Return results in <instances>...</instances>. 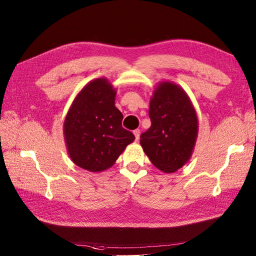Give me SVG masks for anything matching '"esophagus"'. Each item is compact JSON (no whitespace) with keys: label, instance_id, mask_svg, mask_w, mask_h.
Masks as SVG:
<instances>
[{"label":"esophagus","instance_id":"esophagus-1","mask_svg":"<svg viewBox=\"0 0 256 256\" xmlns=\"http://www.w3.org/2000/svg\"><path fill=\"white\" fill-rule=\"evenodd\" d=\"M133 133H134V135H135V140H140V130H135Z\"/></svg>","mask_w":256,"mask_h":256}]
</instances>
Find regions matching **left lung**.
Wrapping results in <instances>:
<instances>
[{
  "instance_id": "8db88e82",
  "label": "left lung",
  "mask_w": 256,
  "mask_h": 256,
  "mask_svg": "<svg viewBox=\"0 0 256 256\" xmlns=\"http://www.w3.org/2000/svg\"><path fill=\"white\" fill-rule=\"evenodd\" d=\"M151 126L140 144L151 163L166 174L177 172L191 158L198 135V119L191 98L177 84L160 82L150 98Z\"/></svg>"
}]
</instances>
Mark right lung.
<instances>
[{
  "instance_id": "add662e5",
  "label": "right lung",
  "mask_w": 256,
  "mask_h": 256,
  "mask_svg": "<svg viewBox=\"0 0 256 256\" xmlns=\"http://www.w3.org/2000/svg\"><path fill=\"white\" fill-rule=\"evenodd\" d=\"M116 90L107 78H96L78 92L63 124L64 140L72 163L92 172L116 163L135 136L122 128L114 106Z\"/></svg>"
}]
</instances>
